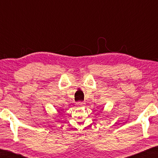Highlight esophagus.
<instances>
[{"label":"esophagus","instance_id":"34e87169","mask_svg":"<svg viewBox=\"0 0 158 158\" xmlns=\"http://www.w3.org/2000/svg\"><path fill=\"white\" fill-rule=\"evenodd\" d=\"M77 106H83L84 103L83 102H78V103H77Z\"/></svg>","mask_w":158,"mask_h":158}]
</instances>
